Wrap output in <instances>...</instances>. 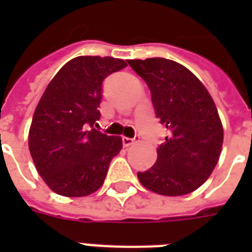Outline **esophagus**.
<instances>
[{"label": "esophagus", "mask_w": 252, "mask_h": 252, "mask_svg": "<svg viewBox=\"0 0 252 252\" xmlns=\"http://www.w3.org/2000/svg\"><path fill=\"white\" fill-rule=\"evenodd\" d=\"M122 141H123V145H124V146H129V145H132V144H133V142H134V138L126 137V136H124V137L122 138Z\"/></svg>", "instance_id": "obj_1"}]
</instances>
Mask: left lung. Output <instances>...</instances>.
<instances>
[{"label":"left lung","instance_id":"1","mask_svg":"<svg viewBox=\"0 0 252 252\" xmlns=\"http://www.w3.org/2000/svg\"><path fill=\"white\" fill-rule=\"evenodd\" d=\"M128 64L146 82L156 116L167 129L157 161L138 172V180L159 195H187L209 178L221 154L223 129L215 102L199 78L176 61L153 57Z\"/></svg>","mask_w":252,"mask_h":252}]
</instances>
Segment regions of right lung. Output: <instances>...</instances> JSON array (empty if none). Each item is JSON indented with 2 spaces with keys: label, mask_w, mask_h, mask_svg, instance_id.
<instances>
[{
  "label": "right lung",
  "mask_w": 252,
  "mask_h": 252,
  "mask_svg": "<svg viewBox=\"0 0 252 252\" xmlns=\"http://www.w3.org/2000/svg\"><path fill=\"white\" fill-rule=\"evenodd\" d=\"M122 59L78 56L53 77L33 112L29 148L39 175L53 192L87 196L102 187L122 137L94 128L100 118L102 85L126 68Z\"/></svg>",
  "instance_id": "right-lung-1"
}]
</instances>
